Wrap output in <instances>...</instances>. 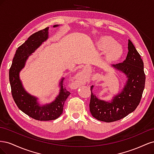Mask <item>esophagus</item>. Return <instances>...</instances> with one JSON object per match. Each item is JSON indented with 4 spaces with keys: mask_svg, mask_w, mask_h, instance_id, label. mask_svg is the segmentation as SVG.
Instances as JSON below:
<instances>
[{
    "mask_svg": "<svg viewBox=\"0 0 154 154\" xmlns=\"http://www.w3.org/2000/svg\"><path fill=\"white\" fill-rule=\"evenodd\" d=\"M72 86H73L74 88H77V87H78L79 86H80V83H79V81L75 80V81H74V82H72Z\"/></svg>",
    "mask_w": 154,
    "mask_h": 154,
    "instance_id": "obj_1",
    "label": "esophagus"
}]
</instances>
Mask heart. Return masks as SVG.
<instances>
[{
  "mask_svg": "<svg viewBox=\"0 0 154 154\" xmlns=\"http://www.w3.org/2000/svg\"><path fill=\"white\" fill-rule=\"evenodd\" d=\"M97 46L101 51H106V57L109 60H117L123 53L122 46L110 36L102 37L97 42Z\"/></svg>",
  "mask_w": 154,
  "mask_h": 154,
  "instance_id": "obj_1",
  "label": "heart"
}]
</instances>
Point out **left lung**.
Returning a JSON list of instances; mask_svg holds the SVG:
<instances>
[{
	"label": "left lung",
	"instance_id": "1",
	"mask_svg": "<svg viewBox=\"0 0 154 154\" xmlns=\"http://www.w3.org/2000/svg\"><path fill=\"white\" fill-rule=\"evenodd\" d=\"M128 50L127 58L123 62L112 65L127 78V83L121 92L111 101H105L97 98L92 93L93 85L91 87L90 111L97 120L110 123L123 119L136 110L140 103L146 79L144 64L140 54L130 40Z\"/></svg>",
	"mask_w": 154,
	"mask_h": 154
}]
</instances>
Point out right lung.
Segmentation results:
<instances>
[{
  "mask_svg": "<svg viewBox=\"0 0 154 154\" xmlns=\"http://www.w3.org/2000/svg\"><path fill=\"white\" fill-rule=\"evenodd\" d=\"M54 25L53 27H58ZM49 27L35 32L25 42L18 48L9 71L11 94L16 105L23 112L38 121L57 119L63 112L64 103L71 94L63 86V78L60 82V90L58 96L51 103L40 105L37 97L27 93L23 87L19 73L24 67L26 60L48 38Z\"/></svg>",
  "mask_w": 154,
  "mask_h": 154,
  "instance_id": "right-lung-1",
  "label": "right lung"
}]
</instances>
